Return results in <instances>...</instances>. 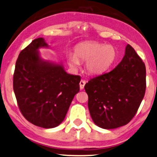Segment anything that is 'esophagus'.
Wrapping results in <instances>:
<instances>
[{
    "label": "esophagus",
    "mask_w": 157,
    "mask_h": 157,
    "mask_svg": "<svg viewBox=\"0 0 157 157\" xmlns=\"http://www.w3.org/2000/svg\"><path fill=\"white\" fill-rule=\"evenodd\" d=\"M85 84H86V82L85 80H82V79L79 82V88H80V90L84 89V87H85Z\"/></svg>",
    "instance_id": "obj_1"
}]
</instances>
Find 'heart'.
Segmentation results:
<instances>
[{"instance_id":"b5f03b06","label":"heart","mask_w":157,"mask_h":157,"mask_svg":"<svg viewBox=\"0 0 157 157\" xmlns=\"http://www.w3.org/2000/svg\"><path fill=\"white\" fill-rule=\"evenodd\" d=\"M117 50L114 46L98 43L85 42L79 44L75 49V54L68 55V63L77 67L79 61H86L85 68L90 74L98 75L107 71L116 61Z\"/></svg>"}]
</instances>
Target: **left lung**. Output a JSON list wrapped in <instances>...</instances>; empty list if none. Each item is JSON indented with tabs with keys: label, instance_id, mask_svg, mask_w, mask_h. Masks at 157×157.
<instances>
[{
	"label": "left lung",
	"instance_id": "left-lung-1",
	"mask_svg": "<svg viewBox=\"0 0 157 157\" xmlns=\"http://www.w3.org/2000/svg\"><path fill=\"white\" fill-rule=\"evenodd\" d=\"M88 108L94 123L110 129L132 120L144 98L146 67L131 45L126 46L122 61L108 73L86 83Z\"/></svg>",
	"mask_w": 157,
	"mask_h": 157
}]
</instances>
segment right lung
<instances>
[{"instance_id":"obj_1","label":"right lung","mask_w":157,"mask_h":157,"mask_svg":"<svg viewBox=\"0 0 157 157\" xmlns=\"http://www.w3.org/2000/svg\"><path fill=\"white\" fill-rule=\"evenodd\" d=\"M49 48L43 37L35 39L17 57L13 90L22 114L37 127L60 124L79 91V75H70L61 63L43 59L38 49Z\"/></svg>"}]
</instances>
